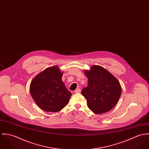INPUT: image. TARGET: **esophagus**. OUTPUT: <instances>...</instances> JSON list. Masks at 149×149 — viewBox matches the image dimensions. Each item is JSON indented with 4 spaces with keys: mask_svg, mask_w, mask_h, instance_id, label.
Instances as JSON below:
<instances>
[{
    "mask_svg": "<svg viewBox=\"0 0 149 149\" xmlns=\"http://www.w3.org/2000/svg\"><path fill=\"white\" fill-rule=\"evenodd\" d=\"M74 93H75V94L80 93H81V89H79V88H77V89H76V90L74 91Z\"/></svg>",
    "mask_w": 149,
    "mask_h": 149,
    "instance_id": "esophagus-1",
    "label": "esophagus"
}]
</instances>
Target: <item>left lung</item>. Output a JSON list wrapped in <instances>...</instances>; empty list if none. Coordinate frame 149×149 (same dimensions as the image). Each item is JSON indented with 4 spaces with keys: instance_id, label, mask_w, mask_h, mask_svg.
Masks as SVG:
<instances>
[{
    "instance_id": "1",
    "label": "left lung",
    "mask_w": 149,
    "mask_h": 149,
    "mask_svg": "<svg viewBox=\"0 0 149 149\" xmlns=\"http://www.w3.org/2000/svg\"><path fill=\"white\" fill-rule=\"evenodd\" d=\"M84 73L88 79V86L83 89L81 94L87 100L88 107L97 114L111 110L122 93L118 81L107 70L99 66H93Z\"/></svg>"
}]
</instances>
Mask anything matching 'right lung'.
<instances>
[{"label":"right lung","instance_id":"right-lung-1","mask_svg":"<svg viewBox=\"0 0 149 149\" xmlns=\"http://www.w3.org/2000/svg\"><path fill=\"white\" fill-rule=\"evenodd\" d=\"M62 75L58 67H51L38 74L31 82V95L44 111L58 112L67 104L72 94L62 81Z\"/></svg>","mask_w":149,"mask_h":149}]
</instances>
